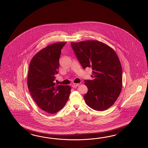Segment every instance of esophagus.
<instances>
[{"instance_id":"34e87169","label":"esophagus","mask_w":148,"mask_h":148,"mask_svg":"<svg viewBox=\"0 0 148 148\" xmlns=\"http://www.w3.org/2000/svg\"><path fill=\"white\" fill-rule=\"evenodd\" d=\"M79 86V84H73V85H72V87H73V88H75V87H78Z\"/></svg>"}]
</instances>
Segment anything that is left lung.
I'll list each match as a JSON object with an SVG mask.
<instances>
[{
	"instance_id": "1",
	"label": "left lung",
	"mask_w": 148,
	"mask_h": 148,
	"mask_svg": "<svg viewBox=\"0 0 148 148\" xmlns=\"http://www.w3.org/2000/svg\"><path fill=\"white\" fill-rule=\"evenodd\" d=\"M71 45L82 68L92 70L93 79L85 80L88 88L84 96L86 103L94 110H107L116 101L122 87V69L116 53L100 41L71 42Z\"/></svg>"
}]
</instances>
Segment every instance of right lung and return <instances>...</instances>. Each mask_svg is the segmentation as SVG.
Returning <instances> with one entry per match:
<instances>
[{
    "label": "right lung",
    "instance_id": "1",
    "mask_svg": "<svg viewBox=\"0 0 148 148\" xmlns=\"http://www.w3.org/2000/svg\"><path fill=\"white\" fill-rule=\"evenodd\" d=\"M66 42L50 44L38 52L29 63L27 86L32 97L42 110L50 114L61 110L69 99L71 87L56 85L61 49Z\"/></svg>",
    "mask_w": 148,
    "mask_h": 148
}]
</instances>
